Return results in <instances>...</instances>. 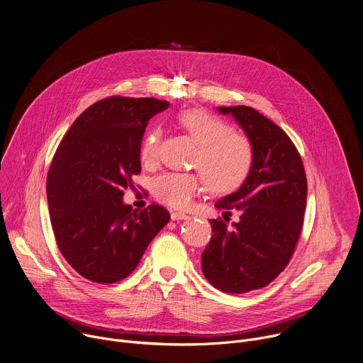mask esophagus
<instances>
[{
    "label": "esophagus",
    "mask_w": 363,
    "mask_h": 363,
    "mask_svg": "<svg viewBox=\"0 0 363 363\" xmlns=\"http://www.w3.org/2000/svg\"><path fill=\"white\" fill-rule=\"evenodd\" d=\"M171 218L174 220V221H178V220H186V218H189L185 213H179V211H172L171 213Z\"/></svg>",
    "instance_id": "obj_1"
}]
</instances>
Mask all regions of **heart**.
<instances>
[{
  "instance_id": "obj_1",
  "label": "heart",
  "mask_w": 363,
  "mask_h": 363,
  "mask_svg": "<svg viewBox=\"0 0 363 363\" xmlns=\"http://www.w3.org/2000/svg\"><path fill=\"white\" fill-rule=\"evenodd\" d=\"M177 122L196 143L192 167L199 172H165L153 179L152 191L161 202L172 208H186L202 191L203 179L214 192H231L248 177L254 147L251 140L221 118L201 109L178 113ZM161 129H150L140 145V160L155 162L158 157Z\"/></svg>"
}]
</instances>
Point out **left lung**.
Segmentation results:
<instances>
[{"mask_svg": "<svg viewBox=\"0 0 363 363\" xmlns=\"http://www.w3.org/2000/svg\"><path fill=\"white\" fill-rule=\"evenodd\" d=\"M231 115L254 147L251 171L238 191L216 203L238 213L237 223L210 220L213 237L201 254L205 279L224 293L270 284L289 264L298 241L307 198L300 153L287 133L250 106L218 108Z\"/></svg>", "mask_w": 363, "mask_h": 363, "instance_id": "left-lung-1", "label": "left lung"}]
</instances>
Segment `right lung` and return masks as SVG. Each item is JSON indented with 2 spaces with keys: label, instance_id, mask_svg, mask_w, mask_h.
I'll list each match as a JSON object with an SVG mask.
<instances>
[{
  "label": "right lung",
  "instance_id": "obj_1",
  "mask_svg": "<svg viewBox=\"0 0 363 363\" xmlns=\"http://www.w3.org/2000/svg\"><path fill=\"white\" fill-rule=\"evenodd\" d=\"M168 106L153 97L99 100L73 122L55 153L47 174L51 227L67 263L90 281L128 277L171 218L157 203L142 211L123 203V189L140 172L147 122Z\"/></svg>",
  "mask_w": 363,
  "mask_h": 363
}]
</instances>
